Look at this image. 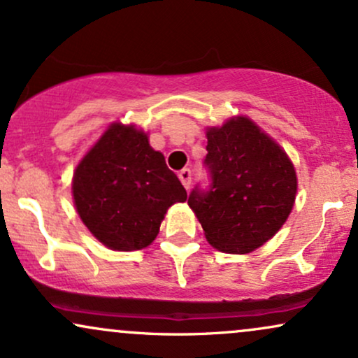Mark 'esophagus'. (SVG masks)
<instances>
[{"label":"esophagus","mask_w":358,"mask_h":358,"mask_svg":"<svg viewBox=\"0 0 358 358\" xmlns=\"http://www.w3.org/2000/svg\"><path fill=\"white\" fill-rule=\"evenodd\" d=\"M179 179H180V182H182L184 187H186V189L191 187V180H192L191 169H182V171H180L179 172Z\"/></svg>","instance_id":"1"}]
</instances>
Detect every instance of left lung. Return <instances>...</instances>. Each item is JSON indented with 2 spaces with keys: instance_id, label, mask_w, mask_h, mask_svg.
Wrapping results in <instances>:
<instances>
[{
  "instance_id": "1",
  "label": "left lung",
  "mask_w": 358,
  "mask_h": 358,
  "mask_svg": "<svg viewBox=\"0 0 358 358\" xmlns=\"http://www.w3.org/2000/svg\"><path fill=\"white\" fill-rule=\"evenodd\" d=\"M206 150L209 186L196 184L187 204L209 245L222 253H250L266 243L292 213L296 194L293 164L246 117L209 129Z\"/></svg>"
}]
</instances>
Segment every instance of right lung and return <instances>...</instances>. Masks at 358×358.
I'll list each match as a JSON object with an SVG mask.
<instances>
[{
	"label": "right lung",
	"mask_w": 358,
	"mask_h": 358,
	"mask_svg": "<svg viewBox=\"0 0 358 358\" xmlns=\"http://www.w3.org/2000/svg\"><path fill=\"white\" fill-rule=\"evenodd\" d=\"M71 189L83 224L117 251L149 246L167 209L187 199L145 134L120 124L110 125L78 164Z\"/></svg>",
	"instance_id": "1"
}]
</instances>
